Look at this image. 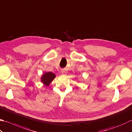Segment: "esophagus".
Returning <instances> with one entry per match:
<instances>
[{
    "label": "esophagus",
    "mask_w": 132,
    "mask_h": 132,
    "mask_svg": "<svg viewBox=\"0 0 132 132\" xmlns=\"http://www.w3.org/2000/svg\"><path fill=\"white\" fill-rule=\"evenodd\" d=\"M61 73L62 74V75H63V76H66L67 74V71H66V70H62Z\"/></svg>",
    "instance_id": "esophagus-1"
}]
</instances>
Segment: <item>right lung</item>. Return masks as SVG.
<instances>
[{
  "label": "right lung",
  "mask_w": 132,
  "mask_h": 132,
  "mask_svg": "<svg viewBox=\"0 0 132 132\" xmlns=\"http://www.w3.org/2000/svg\"><path fill=\"white\" fill-rule=\"evenodd\" d=\"M55 74L51 72H45L44 73L40 78V81L44 85V86H48L51 83L54 78H55Z\"/></svg>",
  "instance_id": "1"
}]
</instances>
